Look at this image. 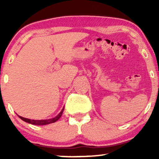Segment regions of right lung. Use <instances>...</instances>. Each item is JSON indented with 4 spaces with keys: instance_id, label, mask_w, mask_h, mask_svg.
<instances>
[{
    "instance_id": "1",
    "label": "right lung",
    "mask_w": 159,
    "mask_h": 159,
    "mask_svg": "<svg viewBox=\"0 0 159 159\" xmlns=\"http://www.w3.org/2000/svg\"><path fill=\"white\" fill-rule=\"evenodd\" d=\"M63 110H64V107L63 108V110L61 111V112L56 117L52 118V119H49V120H30V119H27V118L22 117V116H19V117L21 118L23 121L26 122V123L33 124V125H47V124H50V123H53L54 122H56L57 120H58L61 118V116H62V114H63Z\"/></svg>"
}]
</instances>
